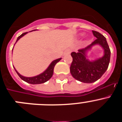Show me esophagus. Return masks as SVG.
Wrapping results in <instances>:
<instances>
[{
    "label": "esophagus",
    "mask_w": 122,
    "mask_h": 122,
    "mask_svg": "<svg viewBox=\"0 0 122 122\" xmlns=\"http://www.w3.org/2000/svg\"><path fill=\"white\" fill-rule=\"evenodd\" d=\"M71 52V49H67L66 51H65V54H70Z\"/></svg>",
    "instance_id": "esophagus-1"
}]
</instances>
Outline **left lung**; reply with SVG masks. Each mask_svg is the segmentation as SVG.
<instances>
[{
  "mask_svg": "<svg viewBox=\"0 0 122 122\" xmlns=\"http://www.w3.org/2000/svg\"><path fill=\"white\" fill-rule=\"evenodd\" d=\"M97 39L86 48L80 49L77 52H73L71 56L73 61L70 66V73L76 80L82 82L92 83L97 81L107 70L110 62L111 51L106 38L97 31L92 30ZM100 44L105 50V55L102 58L90 62L86 59L85 52L92 46Z\"/></svg>",
  "mask_w": 122,
  "mask_h": 122,
  "instance_id": "8db88e82",
  "label": "left lung"
}]
</instances>
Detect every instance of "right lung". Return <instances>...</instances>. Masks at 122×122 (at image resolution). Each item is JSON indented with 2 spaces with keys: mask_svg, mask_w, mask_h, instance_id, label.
<instances>
[{
  "mask_svg": "<svg viewBox=\"0 0 122 122\" xmlns=\"http://www.w3.org/2000/svg\"><path fill=\"white\" fill-rule=\"evenodd\" d=\"M27 33V32H25V33H23L22 34H21L20 36H18L16 43L18 41V40H19V38H21L22 36H23L24 35H25ZM60 60H61V58L54 60L53 62L51 63V65L49 66V67L47 68V70H46L45 72H43V73H41V74L38 75V76H34V77H24V76H22V75H21V74H19V73L15 70V71H16V72L17 73V74H18V76L20 77V78H21V79H22L23 81H24L25 82L29 83V84H43V83L45 82L48 81L49 79H50L51 78L54 73V68L55 65H56V63H57V62H59Z\"/></svg>",
  "mask_w": 122,
  "mask_h": 122,
  "instance_id": "right-lung-1",
  "label": "right lung"
}]
</instances>
